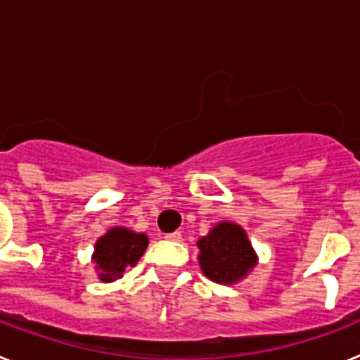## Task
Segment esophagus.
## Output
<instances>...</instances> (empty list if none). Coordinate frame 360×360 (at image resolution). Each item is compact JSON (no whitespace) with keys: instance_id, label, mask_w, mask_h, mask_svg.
Masks as SVG:
<instances>
[{"instance_id":"esophagus-1","label":"esophagus","mask_w":360,"mask_h":360,"mask_svg":"<svg viewBox=\"0 0 360 360\" xmlns=\"http://www.w3.org/2000/svg\"><path fill=\"white\" fill-rule=\"evenodd\" d=\"M165 240H169V241H182V234L178 231L174 232H169V234H165Z\"/></svg>"}]
</instances>
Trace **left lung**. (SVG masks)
I'll list each match as a JSON object with an SVG mask.
<instances>
[{"mask_svg": "<svg viewBox=\"0 0 360 360\" xmlns=\"http://www.w3.org/2000/svg\"><path fill=\"white\" fill-rule=\"evenodd\" d=\"M202 272L214 283L234 285L256 266L257 256L238 224L219 221L198 240Z\"/></svg>", "mask_w": 360, "mask_h": 360, "instance_id": "1", "label": "left lung"}]
</instances>
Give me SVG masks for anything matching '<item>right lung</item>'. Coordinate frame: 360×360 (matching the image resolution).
<instances>
[{
    "label": "right lung",
    "mask_w": 360,
    "mask_h": 360,
    "mask_svg": "<svg viewBox=\"0 0 360 360\" xmlns=\"http://www.w3.org/2000/svg\"><path fill=\"white\" fill-rule=\"evenodd\" d=\"M148 236L144 232L129 231L126 227H113L97 240L94 252L98 279L111 283L119 279L126 266L136 265L148 249Z\"/></svg>",
    "instance_id": "1"
}]
</instances>
